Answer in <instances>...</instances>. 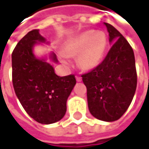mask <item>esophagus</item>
<instances>
[{"label":"esophagus","mask_w":149,"mask_h":149,"mask_svg":"<svg viewBox=\"0 0 149 149\" xmlns=\"http://www.w3.org/2000/svg\"><path fill=\"white\" fill-rule=\"evenodd\" d=\"M76 79H77V82H81L82 81V77L80 76H76Z\"/></svg>","instance_id":"esophagus-1"}]
</instances>
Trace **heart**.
Here are the masks:
<instances>
[{
  "instance_id": "obj_1",
  "label": "heart",
  "mask_w": 149,
  "mask_h": 149,
  "mask_svg": "<svg viewBox=\"0 0 149 149\" xmlns=\"http://www.w3.org/2000/svg\"><path fill=\"white\" fill-rule=\"evenodd\" d=\"M108 47V40L103 32H84L72 39L64 47L66 56L77 57V65L83 70H92L103 60Z\"/></svg>"
}]
</instances>
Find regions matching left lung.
Segmentation results:
<instances>
[{
  "instance_id": "1",
  "label": "left lung",
  "mask_w": 149,
  "mask_h": 149,
  "mask_svg": "<svg viewBox=\"0 0 149 149\" xmlns=\"http://www.w3.org/2000/svg\"><path fill=\"white\" fill-rule=\"evenodd\" d=\"M104 24L113 45L102 63L81 77L87 88L91 114L98 120L114 122L133 100L137 74L131 45L113 26Z\"/></svg>"
}]
</instances>
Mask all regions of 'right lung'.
<instances>
[{"label":"right lung","mask_w":149,"mask_h":149,"mask_svg":"<svg viewBox=\"0 0 149 149\" xmlns=\"http://www.w3.org/2000/svg\"><path fill=\"white\" fill-rule=\"evenodd\" d=\"M37 41H45V39L34 29L16 45L12 53V81L26 112L40 123L51 124L64 117L76 78L73 74L58 77L50 64L36 58L33 46ZM52 58L57 62L55 54Z\"/></svg>","instance_id":"right-lung-1"}]
</instances>
